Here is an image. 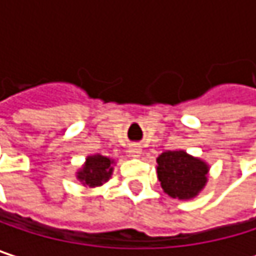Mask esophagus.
<instances>
[{
	"label": "esophagus",
	"mask_w": 256,
	"mask_h": 256,
	"mask_svg": "<svg viewBox=\"0 0 256 256\" xmlns=\"http://www.w3.org/2000/svg\"><path fill=\"white\" fill-rule=\"evenodd\" d=\"M140 146H138V145H132L130 148H128V154L132 156V157H139L140 156Z\"/></svg>",
	"instance_id": "obj_1"
}]
</instances>
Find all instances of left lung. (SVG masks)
Masks as SVG:
<instances>
[{
	"label": "left lung",
	"instance_id": "8db88e82",
	"mask_svg": "<svg viewBox=\"0 0 256 256\" xmlns=\"http://www.w3.org/2000/svg\"><path fill=\"white\" fill-rule=\"evenodd\" d=\"M209 166L182 150L164 151L157 158V176L166 194L179 200L194 198L208 182Z\"/></svg>",
	"mask_w": 256,
	"mask_h": 256
}]
</instances>
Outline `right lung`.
Instances as JSON below:
<instances>
[{
	"mask_svg": "<svg viewBox=\"0 0 256 256\" xmlns=\"http://www.w3.org/2000/svg\"><path fill=\"white\" fill-rule=\"evenodd\" d=\"M114 160H111L110 157L100 156V154H94V156H88L86 158V163L82 164V168L77 172V179L82 182V185L86 186H100L104 182H106L112 175V168Z\"/></svg>",
	"mask_w": 256,
	"mask_h": 256,
	"instance_id": "add662e5",
	"label": "right lung"
}]
</instances>
